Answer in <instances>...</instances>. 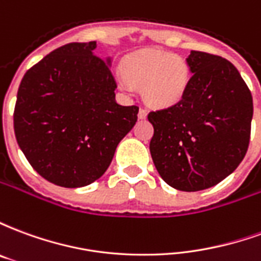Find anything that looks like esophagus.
<instances>
[{"instance_id":"1","label":"esophagus","mask_w":261,"mask_h":261,"mask_svg":"<svg viewBox=\"0 0 261 261\" xmlns=\"http://www.w3.org/2000/svg\"><path fill=\"white\" fill-rule=\"evenodd\" d=\"M147 109H144V108H140V110H138V119H145L147 117Z\"/></svg>"}]
</instances>
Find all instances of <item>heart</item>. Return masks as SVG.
I'll return each instance as SVG.
<instances>
[{
  "label": "heart",
  "mask_w": 261,
  "mask_h": 261,
  "mask_svg": "<svg viewBox=\"0 0 261 261\" xmlns=\"http://www.w3.org/2000/svg\"><path fill=\"white\" fill-rule=\"evenodd\" d=\"M192 69L180 56L165 51H138L125 57L117 74L120 88L133 92L142 86L144 97L156 108L179 102L189 88Z\"/></svg>",
  "instance_id": "heart-1"
}]
</instances>
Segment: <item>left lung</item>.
Listing matches in <instances>:
<instances>
[{"label": "left lung", "mask_w": 261, "mask_h": 261, "mask_svg": "<svg viewBox=\"0 0 261 261\" xmlns=\"http://www.w3.org/2000/svg\"><path fill=\"white\" fill-rule=\"evenodd\" d=\"M192 78L179 102L148 114L149 151L161 177L181 192L218 185L239 166L250 141L253 99L235 65L192 51Z\"/></svg>", "instance_id": "1"}]
</instances>
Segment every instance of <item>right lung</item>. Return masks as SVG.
<instances>
[{"instance_id": "1", "label": "right lung", "mask_w": 261, "mask_h": 261, "mask_svg": "<svg viewBox=\"0 0 261 261\" xmlns=\"http://www.w3.org/2000/svg\"><path fill=\"white\" fill-rule=\"evenodd\" d=\"M96 42L68 43L26 71L14 112L18 145L32 168L61 187L88 186L106 172L134 127L138 106L114 100L110 60Z\"/></svg>"}]
</instances>
